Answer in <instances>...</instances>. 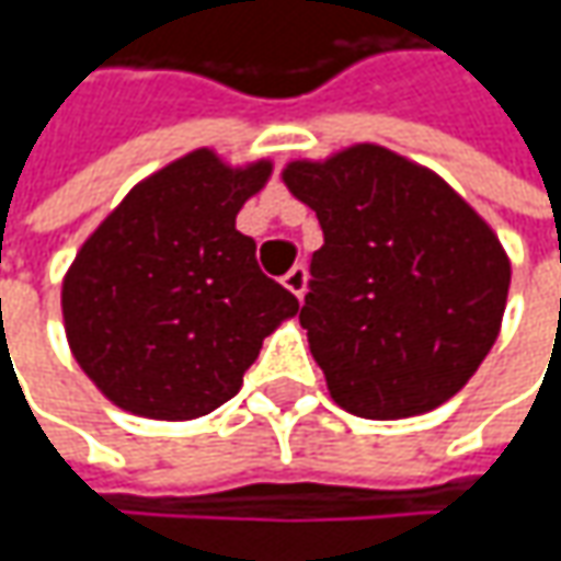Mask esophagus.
Listing matches in <instances>:
<instances>
[{
    "mask_svg": "<svg viewBox=\"0 0 561 561\" xmlns=\"http://www.w3.org/2000/svg\"><path fill=\"white\" fill-rule=\"evenodd\" d=\"M306 280H309L306 265H293V268L284 274V287H287L293 296H299V299H302V293H306Z\"/></svg>",
    "mask_w": 561,
    "mask_h": 561,
    "instance_id": "esophagus-1",
    "label": "esophagus"
}]
</instances>
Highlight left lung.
<instances>
[{"instance_id": "obj_1", "label": "left lung", "mask_w": 561, "mask_h": 561, "mask_svg": "<svg viewBox=\"0 0 561 561\" xmlns=\"http://www.w3.org/2000/svg\"><path fill=\"white\" fill-rule=\"evenodd\" d=\"M284 184L324 233L299 324L336 405L393 421L456 397L506 312L512 268L484 218L375 142L290 162Z\"/></svg>"}]
</instances>
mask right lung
Listing matches in <instances>:
<instances>
[{
  "label": "right lung",
  "instance_id": "add662e5",
  "mask_svg": "<svg viewBox=\"0 0 561 561\" xmlns=\"http://www.w3.org/2000/svg\"><path fill=\"white\" fill-rule=\"evenodd\" d=\"M271 162L227 168L196 149L137 184L61 284L77 365L124 412L186 421L243 387L262 340L299 299L262 274L237 211Z\"/></svg>",
  "mask_w": 561,
  "mask_h": 561
}]
</instances>
